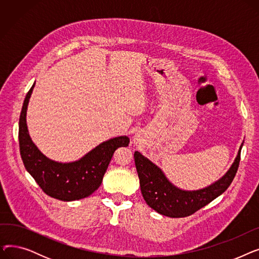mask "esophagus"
<instances>
[{
  "mask_svg": "<svg viewBox=\"0 0 259 259\" xmlns=\"http://www.w3.org/2000/svg\"><path fill=\"white\" fill-rule=\"evenodd\" d=\"M139 142H140V140H139L138 138L134 139V143H135V144H139Z\"/></svg>",
  "mask_w": 259,
  "mask_h": 259,
  "instance_id": "1",
  "label": "esophagus"
}]
</instances>
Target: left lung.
I'll return each mask as SVG.
<instances>
[{
    "instance_id": "8db88e82",
    "label": "left lung",
    "mask_w": 259,
    "mask_h": 259,
    "mask_svg": "<svg viewBox=\"0 0 259 259\" xmlns=\"http://www.w3.org/2000/svg\"><path fill=\"white\" fill-rule=\"evenodd\" d=\"M243 141L238 149L237 155L229 170L213 184L198 190H184L173 185L158 166L141 152H134L141 191L147 205L157 213L173 219L186 217L207 206L216 197L222 195L232 183L237 172L240 160V151Z\"/></svg>"
}]
</instances>
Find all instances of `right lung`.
<instances>
[{
  "label": "right lung",
  "mask_w": 259,
  "mask_h": 259,
  "mask_svg": "<svg viewBox=\"0 0 259 259\" xmlns=\"http://www.w3.org/2000/svg\"><path fill=\"white\" fill-rule=\"evenodd\" d=\"M34 85L26 94L19 120L20 152L24 166L47 195L64 201L85 198L101 186L115 150L128 147L130 140L126 135L108 140L74 161L61 162L47 157L32 142L26 121Z\"/></svg>",
  "instance_id": "add662e5"
}]
</instances>
